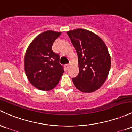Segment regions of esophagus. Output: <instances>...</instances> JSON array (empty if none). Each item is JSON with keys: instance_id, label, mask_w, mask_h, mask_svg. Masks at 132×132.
<instances>
[{"instance_id": "34e87169", "label": "esophagus", "mask_w": 132, "mask_h": 132, "mask_svg": "<svg viewBox=\"0 0 132 132\" xmlns=\"http://www.w3.org/2000/svg\"><path fill=\"white\" fill-rule=\"evenodd\" d=\"M64 66H65V68H66V69H68V68L69 67V64H67L65 65Z\"/></svg>"}]
</instances>
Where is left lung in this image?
I'll list each match as a JSON object with an SVG mask.
<instances>
[{
    "label": "left lung",
    "mask_w": 132,
    "mask_h": 132,
    "mask_svg": "<svg viewBox=\"0 0 132 132\" xmlns=\"http://www.w3.org/2000/svg\"><path fill=\"white\" fill-rule=\"evenodd\" d=\"M67 34L78 54L79 74L72 80L79 91L92 93L106 81L111 67V57L106 44L93 32L84 29Z\"/></svg>",
    "instance_id": "1"
}]
</instances>
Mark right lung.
<instances>
[{"instance_id":"add662e5","label":"right lung","mask_w":132,"mask_h":132,"mask_svg":"<svg viewBox=\"0 0 132 132\" xmlns=\"http://www.w3.org/2000/svg\"><path fill=\"white\" fill-rule=\"evenodd\" d=\"M61 32L45 31L31 42L26 52L24 68L32 85L42 91H50L58 84L64 71L59 64V56L52 46Z\"/></svg>"}]
</instances>
